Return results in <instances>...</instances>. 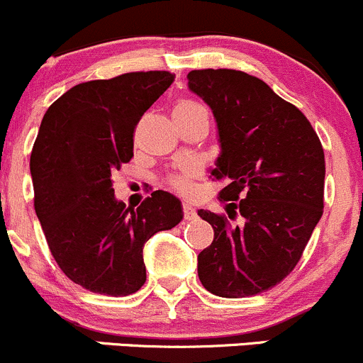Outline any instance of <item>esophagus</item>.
<instances>
[{
    "mask_svg": "<svg viewBox=\"0 0 363 363\" xmlns=\"http://www.w3.org/2000/svg\"><path fill=\"white\" fill-rule=\"evenodd\" d=\"M183 218H185L186 221L196 220L197 211H196V208H194L192 204H183Z\"/></svg>",
    "mask_w": 363,
    "mask_h": 363,
    "instance_id": "obj_1",
    "label": "esophagus"
}]
</instances>
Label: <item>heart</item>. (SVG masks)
Here are the masks:
<instances>
[{
    "instance_id": "obj_1",
    "label": "heart",
    "mask_w": 363,
    "mask_h": 363,
    "mask_svg": "<svg viewBox=\"0 0 363 363\" xmlns=\"http://www.w3.org/2000/svg\"><path fill=\"white\" fill-rule=\"evenodd\" d=\"M202 112L208 114V108L199 102H194V100H180L173 108L174 118H192V116L202 114ZM190 178H192V171L185 169L178 174H171L167 183H169L174 190H178V192L189 194L192 192V180H190Z\"/></svg>"
}]
</instances>
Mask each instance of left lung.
<instances>
[{"mask_svg":"<svg viewBox=\"0 0 363 363\" xmlns=\"http://www.w3.org/2000/svg\"><path fill=\"white\" fill-rule=\"evenodd\" d=\"M189 88L211 107L221 154L211 174L225 214L201 209L214 230L199 252L202 286L221 298H245L282 282L301 259L323 213L325 159L310 121L267 83L233 69L190 71Z\"/></svg>","mask_w":363,"mask_h":363,"instance_id":"8db88e82","label":"left lung"}]
</instances>
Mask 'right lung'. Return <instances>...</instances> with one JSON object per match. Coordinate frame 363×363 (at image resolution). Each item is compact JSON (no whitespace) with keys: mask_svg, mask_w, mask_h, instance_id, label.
<instances>
[{"mask_svg":"<svg viewBox=\"0 0 363 363\" xmlns=\"http://www.w3.org/2000/svg\"><path fill=\"white\" fill-rule=\"evenodd\" d=\"M173 81L149 71L76 84L41 121L30 152L34 209L60 270L96 294L138 291L143 245L183 218L180 201L162 190L131 209L112 189V173L133 157L136 124Z\"/></svg>","mask_w":363,"mask_h":363,"instance_id":"1","label":"right lung"}]
</instances>
